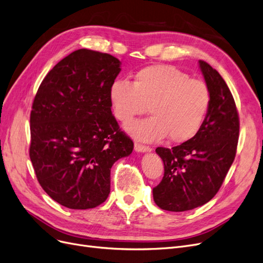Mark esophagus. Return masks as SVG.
Here are the masks:
<instances>
[{"label": "esophagus", "instance_id": "34e87169", "mask_svg": "<svg viewBox=\"0 0 263 263\" xmlns=\"http://www.w3.org/2000/svg\"><path fill=\"white\" fill-rule=\"evenodd\" d=\"M134 149L137 152H140V153H146V152L151 151V147L146 146V145L140 144V143H135L134 144Z\"/></svg>", "mask_w": 263, "mask_h": 263}]
</instances>
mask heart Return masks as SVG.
<instances>
[{
    "label": "heart",
    "instance_id": "1",
    "mask_svg": "<svg viewBox=\"0 0 263 263\" xmlns=\"http://www.w3.org/2000/svg\"><path fill=\"white\" fill-rule=\"evenodd\" d=\"M111 109L124 124L149 111V118L126 126L133 138L183 143L195 137L208 112L211 93L206 82L171 65H151L138 70L133 83L115 81L109 89Z\"/></svg>",
    "mask_w": 263,
    "mask_h": 263
}]
</instances>
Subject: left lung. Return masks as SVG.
<instances>
[{
  "label": "left lung",
  "mask_w": 263,
  "mask_h": 263,
  "mask_svg": "<svg viewBox=\"0 0 263 263\" xmlns=\"http://www.w3.org/2000/svg\"><path fill=\"white\" fill-rule=\"evenodd\" d=\"M199 67L211 93L202 125L181 145L156 148L164 174L153 197L163 210L180 212L205 205L220 190L236 155L239 118L234 99L216 69L203 61Z\"/></svg>",
  "instance_id": "obj_1"
}]
</instances>
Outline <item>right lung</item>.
I'll list each match as a JSON object with an SVG mask.
<instances>
[{
  "label": "right lung",
  "mask_w": 263,
  "mask_h": 263,
  "mask_svg": "<svg viewBox=\"0 0 263 263\" xmlns=\"http://www.w3.org/2000/svg\"><path fill=\"white\" fill-rule=\"evenodd\" d=\"M120 61L81 48L56 64L37 89L29 148L36 179L52 199L90 209L110 193V169L133 151L109 100Z\"/></svg>",
  "instance_id": "obj_1"
}]
</instances>
